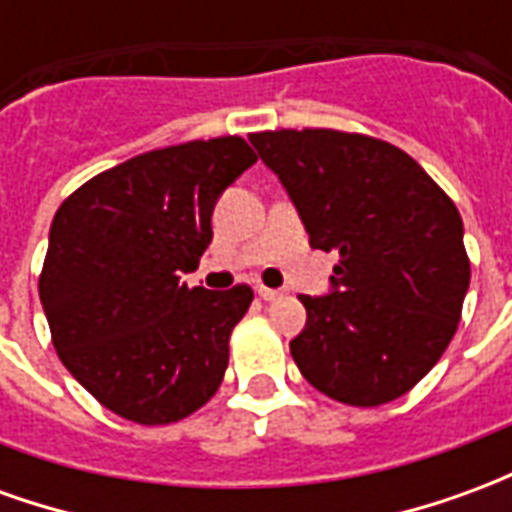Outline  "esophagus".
Masks as SVG:
<instances>
[{"mask_svg":"<svg viewBox=\"0 0 512 512\" xmlns=\"http://www.w3.org/2000/svg\"><path fill=\"white\" fill-rule=\"evenodd\" d=\"M257 296H260V299H263V301H277V299H282V293H279V290L263 288V285L257 288Z\"/></svg>","mask_w":512,"mask_h":512,"instance_id":"34e87169","label":"esophagus"}]
</instances>
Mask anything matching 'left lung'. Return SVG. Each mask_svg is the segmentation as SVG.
I'll list each match as a JSON object with an SVG mask.
<instances>
[{
    "mask_svg": "<svg viewBox=\"0 0 512 512\" xmlns=\"http://www.w3.org/2000/svg\"><path fill=\"white\" fill-rule=\"evenodd\" d=\"M312 249L340 252L329 293L299 296L290 354L323 395L381 406L450 345L469 290L458 208L400 147L332 128L252 134Z\"/></svg>",
    "mask_w": 512,
    "mask_h": 512,
    "instance_id": "8db88e82",
    "label": "left lung"
}]
</instances>
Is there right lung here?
Segmentation results:
<instances>
[{"label":"right lung","mask_w":512,"mask_h":512,"mask_svg":"<svg viewBox=\"0 0 512 512\" xmlns=\"http://www.w3.org/2000/svg\"><path fill=\"white\" fill-rule=\"evenodd\" d=\"M257 156L241 136L150 150L106 169L51 222L40 304L71 376L139 425L189 417L219 389L252 288H189L211 216Z\"/></svg>","instance_id":"1"}]
</instances>
